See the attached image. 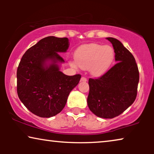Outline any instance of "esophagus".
I'll return each mask as SVG.
<instances>
[{"label": "esophagus", "instance_id": "esophagus-1", "mask_svg": "<svg viewBox=\"0 0 154 154\" xmlns=\"http://www.w3.org/2000/svg\"><path fill=\"white\" fill-rule=\"evenodd\" d=\"M81 82H86L87 81V79L85 77H82L81 79Z\"/></svg>", "mask_w": 154, "mask_h": 154}]
</instances>
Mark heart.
<instances>
[{
    "label": "heart",
    "mask_w": 154,
    "mask_h": 154,
    "mask_svg": "<svg viewBox=\"0 0 154 154\" xmlns=\"http://www.w3.org/2000/svg\"><path fill=\"white\" fill-rule=\"evenodd\" d=\"M114 55V50L111 46L87 44L78 48L75 52V60L70 61V64L73 68H88L91 74L100 75L109 69Z\"/></svg>",
    "instance_id": "heart-1"
}]
</instances>
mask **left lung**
<instances>
[{"label": "left lung", "instance_id": "obj_1", "mask_svg": "<svg viewBox=\"0 0 154 154\" xmlns=\"http://www.w3.org/2000/svg\"><path fill=\"white\" fill-rule=\"evenodd\" d=\"M113 45L117 63L102 76L88 81L90 110L102 119L121 114L135 100L140 74L135 59L121 41L106 38Z\"/></svg>", "mask_w": 154, "mask_h": 154}]
</instances>
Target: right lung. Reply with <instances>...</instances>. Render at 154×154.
I'll return each mask as SVG.
<instances>
[{"label": "right lung", "instance_id": "obj_1", "mask_svg": "<svg viewBox=\"0 0 154 154\" xmlns=\"http://www.w3.org/2000/svg\"><path fill=\"white\" fill-rule=\"evenodd\" d=\"M69 47L67 38L48 36L22 56L17 71L19 98L33 114L50 118L62 111L70 92L81 75H66L60 71L64 60L59 53Z\"/></svg>", "mask_w": 154, "mask_h": 154}]
</instances>
